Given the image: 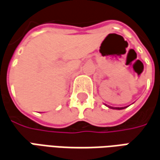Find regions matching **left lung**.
<instances>
[{
    "mask_svg": "<svg viewBox=\"0 0 160 160\" xmlns=\"http://www.w3.org/2000/svg\"><path fill=\"white\" fill-rule=\"evenodd\" d=\"M109 108H112V109H116V110H122V109H124V108L126 107H110V106H108Z\"/></svg>",
    "mask_w": 160,
    "mask_h": 160,
    "instance_id": "obj_1",
    "label": "left lung"
}]
</instances>
